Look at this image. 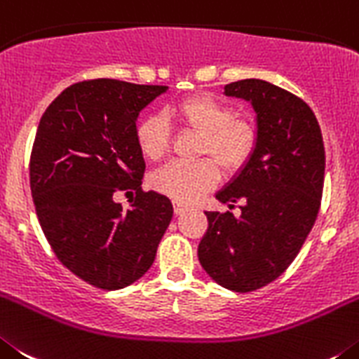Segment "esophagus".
<instances>
[{
  "label": "esophagus",
  "instance_id": "obj_1",
  "mask_svg": "<svg viewBox=\"0 0 359 359\" xmlns=\"http://www.w3.org/2000/svg\"><path fill=\"white\" fill-rule=\"evenodd\" d=\"M173 211H175V215H182L187 211V205L182 202H173Z\"/></svg>",
  "mask_w": 359,
  "mask_h": 359
}]
</instances>
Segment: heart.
Here are the masks:
<instances>
[{
    "mask_svg": "<svg viewBox=\"0 0 359 359\" xmlns=\"http://www.w3.org/2000/svg\"><path fill=\"white\" fill-rule=\"evenodd\" d=\"M164 118L198 132L200 159L195 163H170L150 177L156 191L177 200L195 202L212 189L219 179V168L234 173L250 161L257 147V127L250 118L236 116L227 102L209 95L187 96L164 111ZM163 116L148 114L135 125V143L148 161H161L170 144V128ZM217 162L215 163L214 161Z\"/></svg>",
    "mask_w": 359,
    "mask_h": 359,
    "instance_id": "obj_1",
    "label": "heart"
}]
</instances>
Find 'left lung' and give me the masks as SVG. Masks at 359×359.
<instances>
[{"mask_svg": "<svg viewBox=\"0 0 359 359\" xmlns=\"http://www.w3.org/2000/svg\"><path fill=\"white\" fill-rule=\"evenodd\" d=\"M225 95L252 103L257 147L216 193L229 208L243 200L241 215L205 212L198 261L219 286L247 293L276 280L304 245L320 209L325 151L320 125L299 96L257 79L227 83Z\"/></svg>", "mask_w": 359, "mask_h": 359, "instance_id": "left-lung-1", "label": "left lung"}]
</instances>
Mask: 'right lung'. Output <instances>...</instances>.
<instances>
[{
	"label": "right lung",
	"mask_w": 359,
	"mask_h": 359,
	"mask_svg": "<svg viewBox=\"0 0 359 359\" xmlns=\"http://www.w3.org/2000/svg\"><path fill=\"white\" fill-rule=\"evenodd\" d=\"M166 86L112 79L64 89L39 121L30 189L39 224L60 263L86 283L119 290L143 277L172 222L170 198L143 191L135 119ZM134 192L131 205L114 202Z\"/></svg>",
	"instance_id": "obj_1"
}]
</instances>
